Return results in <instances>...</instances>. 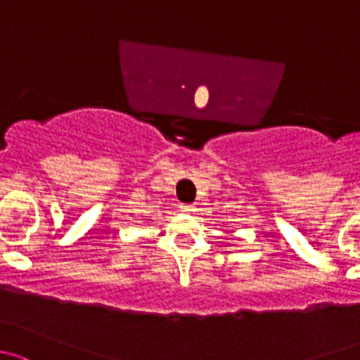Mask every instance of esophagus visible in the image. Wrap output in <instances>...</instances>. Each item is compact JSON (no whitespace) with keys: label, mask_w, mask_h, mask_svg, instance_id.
I'll return each instance as SVG.
<instances>
[{"label":"esophagus","mask_w":360,"mask_h":360,"mask_svg":"<svg viewBox=\"0 0 360 360\" xmlns=\"http://www.w3.org/2000/svg\"><path fill=\"white\" fill-rule=\"evenodd\" d=\"M180 211H184V213H192V211H194V206H192V205H181Z\"/></svg>","instance_id":"1"}]
</instances>
